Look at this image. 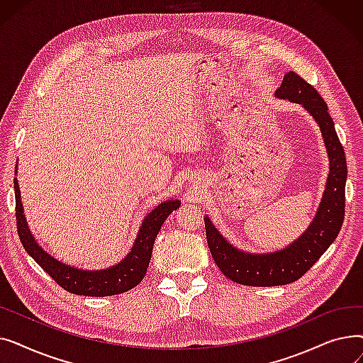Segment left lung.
<instances>
[{
	"label": "left lung",
	"mask_w": 363,
	"mask_h": 363,
	"mask_svg": "<svg viewBox=\"0 0 363 363\" xmlns=\"http://www.w3.org/2000/svg\"><path fill=\"white\" fill-rule=\"evenodd\" d=\"M275 97L300 104L315 119L328 152L330 172L313 220L297 240L281 250L250 253L237 249L204 216L208 249L220 272L234 282L252 287H275L301 278L335 241L345 219L347 164L327 103L294 72L284 74Z\"/></svg>",
	"instance_id": "1"
}]
</instances>
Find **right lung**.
I'll return each instance as SVG.
<instances>
[{
	"label": "right lung",
	"mask_w": 363,
	"mask_h": 363,
	"mask_svg": "<svg viewBox=\"0 0 363 363\" xmlns=\"http://www.w3.org/2000/svg\"><path fill=\"white\" fill-rule=\"evenodd\" d=\"M14 174H17V164ZM14 194L17 233L28 255L62 289L73 294L88 297L122 294L132 290L133 287H137L145 277L152 253V245H155V240L162 225L164 223L167 216L181 206L179 200L172 199L152 208L144 218L130 252L116 264L108 266L106 269H81L52 257L36 242L26 222L21 197V186H18L17 178H14Z\"/></svg>",
	"instance_id": "1"
}]
</instances>
